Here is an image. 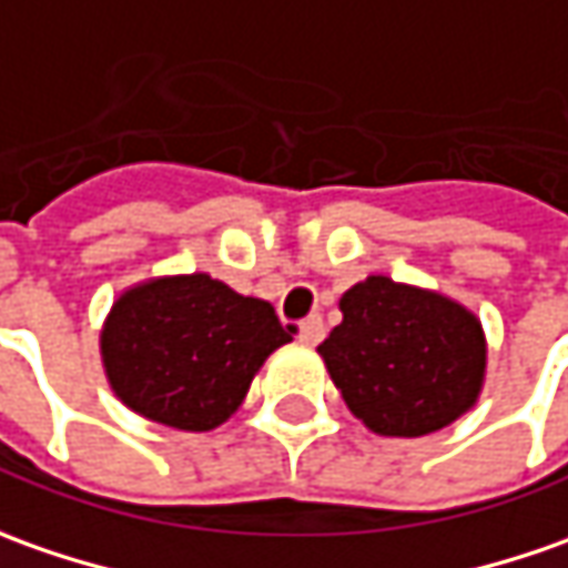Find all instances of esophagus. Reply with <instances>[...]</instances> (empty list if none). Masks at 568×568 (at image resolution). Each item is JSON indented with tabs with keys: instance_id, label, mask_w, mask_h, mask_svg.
Wrapping results in <instances>:
<instances>
[{
	"instance_id": "esophagus-1",
	"label": "esophagus",
	"mask_w": 568,
	"mask_h": 568,
	"mask_svg": "<svg viewBox=\"0 0 568 568\" xmlns=\"http://www.w3.org/2000/svg\"><path fill=\"white\" fill-rule=\"evenodd\" d=\"M326 336V326H323V321L314 314V317H307V321H302V326H298V339H302L304 345H317Z\"/></svg>"
}]
</instances>
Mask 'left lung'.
I'll return each instance as SVG.
<instances>
[{
	"instance_id": "left-lung-1",
	"label": "left lung",
	"mask_w": 568,
	"mask_h": 568,
	"mask_svg": "<svg viewBox=\"0 0 568 568\" xmlns=\"http://www.w3.org/2000/svg\"><path fill=\"white\" fill-rule=\"evenodd\" d=\"M317 348L345 405L374 434L424 437L471 408L484 381L480 323L440 295L367 276Z\"/></svg>"
}]
</instances>
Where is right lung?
I'll return each mask as SVG.
<instances>
[{"instance_id": "1", "label": "right lung", "mask_w": 568, "mask_h": 568, "mask_svg": "<svg viewBox=\"0 0 568 568\" xmlns=\"http://www.w3.org/2000/svg\"><path fill=\"white\" fill-rule=\"evenodd\" d=\"M292 339L273 304L245 298L206 273L125 292L103 329L115 396L179 430H210L245 399L270 352Z\"/></svg>"}]
</instances>
